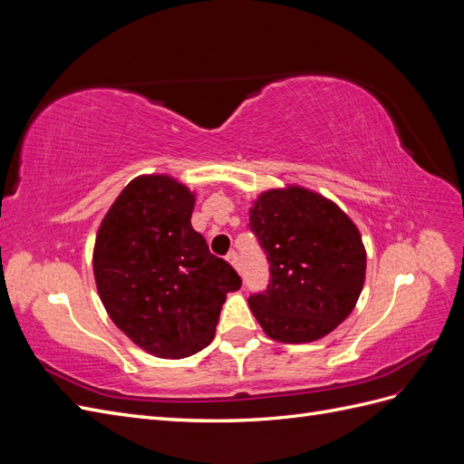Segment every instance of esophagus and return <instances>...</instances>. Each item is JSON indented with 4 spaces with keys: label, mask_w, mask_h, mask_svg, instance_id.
Wrapping results in <instances>:
<instances>
[{
    "label": "esophagus",
    "mask_w": 464,
    "mask_h": 464,
    "mask_svg": "<svg viewBox=\"0 0 464 464\" xmlns=\"http://www.w3.org/2000/svg\"><path fill=\"white\" fill-rule=\"evenodd\" d=\"M227 259L236 266V269H240V254H237L236 249H232V251H230V254L227 256Z\"/></svg>",
    "instance_id": "1"
}]
</instances>
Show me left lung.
<instances>
[{
    "label": "left lung",
    "instance_id": "8db88e82",
    "mask_svg": "<svg viewBox=\"0 0 464 464\" xmlns=\"http://www.w3.org/2000/svg\"><path fill=\"white\" fill-rule=\"evenodd\" d=\"M247 228L269 261L263 292L249 307L280 343H312L354 310L366 275L362 236L334 203L300 188L263 193Z\"/></svg>",
    "mask_w": 464,
    "mask_h": 464
}]
</instances>
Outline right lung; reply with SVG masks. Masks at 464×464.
I'll return each instance as SVG.
<instances>
[{
	"instance_id": "add662e5",
	"label": "right lung",
	"mask_w": 464,
	"mask_h": 464,
	"mask_svg": "<svg viewBox=\"0 0 464 464\" xmlns=\"http://www.w3.org/2000/svg\"><path fill=\"white\" fill-rule=\"evenodd\" d=\"M193 195L166 176L139 178L104 217L94 278L111 321L159 358H186L215 339L234 266L191 227Z\"/></svg>"
}]
</instances>
